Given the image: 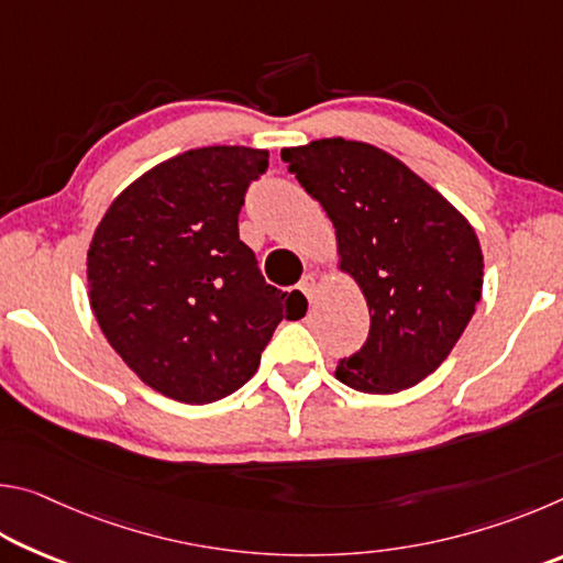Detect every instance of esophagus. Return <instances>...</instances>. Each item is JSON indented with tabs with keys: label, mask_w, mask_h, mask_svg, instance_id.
Listing matches in <instances>:
<instances>
[{
	"label": "esophagus",
	"mask_w": 563,
	"mask_h": 563,
	"mask_svg": "<svg viewBox=\"0 0 563 563\" xmlns=\"http://www.w3.org/2000/svg\"><path fill=\"white\" fill-rule=\"evenodd\" d=\"M298 288H300V292H302L305 298H308L310 302L316 300V292H318V280L312 278V275H305V278H302V280H300V285H298Z\"/></svg>",
	"instance_id": "1"
}]
</instances>
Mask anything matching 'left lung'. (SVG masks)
<instances>
[{
    "label": "left lung",
    "mask_w": 563,
    "mask_h": 563,
    "mask_svg": "<svg viewBox=\"0 0 563 563\" xmlns=\"http://www.w3.org/2000/svg\"><path fill=\"white\" fill-rule=\"evenodd\" d=\"M280 158L335 228L338 268L369 308L367 342L338 362L357 393L393 395L432 375L470 325L484 258L472 223L440 190L365 141L320 139Z\"/></svg>",
    "instance_id": "obj_1"
}]
</instances>
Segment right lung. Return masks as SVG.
I'll return each instance as SVG.
<instances>
[{
  "label": "right lung",
  "instance_id": "obj_1",
  "mask_svg": "<svg viewBox=\"0 0 563 563\" xmlns=\"http://www.w3.org/2000/svg\"><path fill=\"white\" fill-rule=\"evenodd\" d=\"M268 151L206 146L148 168L93 231L87 285L109 345L144 385L208 405L243 387L283 318L308 302L273 288L238 238Z\"/></svg>",
  "mask_w": 563,
  "mask_h": 563
}]
</instances>
